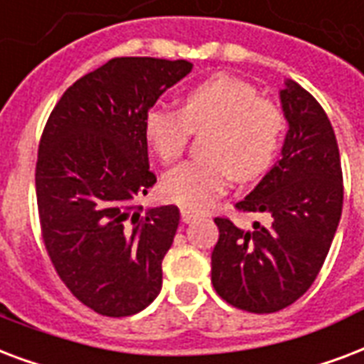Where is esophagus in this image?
<instances>
[{"label":"esophagus","mask_w":364,"mask_h":364,"mask_svg":"<svg viewBox=\"0 0 364 364\" xmlns=\"http://www.w3.org/2000/svg\"><path fill=\"white\" fill-rule=\"evenodd\" d=\"M194 219H198V213L193 212V210H187V208H181V221H183V223H193Z\"/></svg>","instance_id":"34e87169"}]
</instances>
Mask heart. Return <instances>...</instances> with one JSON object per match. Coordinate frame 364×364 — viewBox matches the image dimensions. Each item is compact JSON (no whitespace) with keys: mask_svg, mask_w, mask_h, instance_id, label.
Returning a JSON list of instances; mask_svg holds the SVG:
<instances>
[{"mask_svg":"<svg viewBox=\"0 0 364 364\" xmlns=\"http://www.w3.org/2000/svg\"><path fill=\"white\" fill-rule=\"evenodd\" d=\"M143 127L149 146L166 164L181 158L191 132L212 127L204 141L208 156L181 164L162 183L168 200L188 210H206L235 176L238 181H254L273 168L284 116L274 102L259 99L254 85L221 74L191 87L183 95L181 110H149Z\"/></svg>","mask_w":364,"mask_h":364,"instance_id":"heart-1","label":"heart"}]
</instances>
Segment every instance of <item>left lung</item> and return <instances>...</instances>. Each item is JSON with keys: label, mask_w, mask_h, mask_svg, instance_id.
<instances>
[{"label": "left lung", "mask_w": 364, "mask_h": 364, "mask_svg": "<svg viewBox=\"0 0 364 364\" xmlns=\"http://www.w3.org/2000/svg\"><path fill=\"white\" fill-rule=\"evenodd\" d=\"M281 105L288 122L282 158L237 204L238 212L269 213V225L240 229L213 219L212 284L227 304L250 313L281 311L309 290L343 206L340 151L326 112L294 80L284 82Z\"/></svg>", "instance_id": "left-lung-1"}]
</instances>
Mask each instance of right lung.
Instances as JSON below:
<instances>
[{"instance_id":"add662e5","label":"right lung","mask_w":364,"mask_h":364,"mask_svg":"<svg viewBox=\"0 0 364 364\" xmlns=\"http://www.w3.org/2000/svg\"><path fill=\"white\" fill-rule=\"evenodd\" d=\"M191 70L188 60L116 57L72 83L46 124L36 162L41 237L60 281L99 315H135L160 294L179 210L139 206L156 183L143 126Z\"/></svg>"}]
</instances>
